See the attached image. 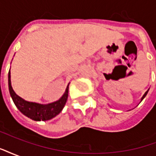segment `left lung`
Listing matches in <instances>:
<instances>
[{"instance_id": "8db88e82", "label": "left lung", "mask_w": 156, "mask_h": 156, "mask_svg": "<svg viewBox=\"0 0 156 156\" xmlns=\"http://www.w3.org/2000/svg\"><path fill=\"white\" fill-rule=\"evenodd\" d=\"M147 93H148V91H146V92H145V94H144V96H143V97H142V98H141V100H143V99H144V97H145V96H146V94H147Z\"/></svg>"}]
</instances>
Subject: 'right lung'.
<instances>
[{
  "instance_id": "1",
  "label": "right lung",
  "mask_w": 156,
  "mask_h": 156,
  "mask_svg": "<svg viewBox=\"0 0 156 156\" xmlns=\"http://www.w3.org/2000/svg\"><path fill=\"white\" fill-rule=\"evenodd\" d=\"M8 86L9 92L12 100L20 111L26 116L36 121H45L51 119L60 113L64 107L68 96V85L63 96L58 101L54 102L49 105H39L37 103L27 102L23 98L19 97L12 89L11 83V73H8Z\"/></svg>"
}]
</instances>
